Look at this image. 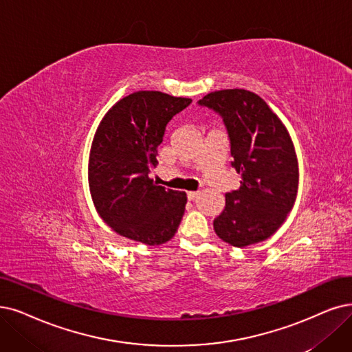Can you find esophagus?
Returning a JSON list of instances; mask_svg holds the SVG:
<instances>
[{"mask_svg":"<svg viewBox=\"0 0 352 352\" xmlns=\"http://www.w3.org/2000/svg\"><path fill=\"white\" fill-rule=\"evenodd\" d=\"M198 195H199V192H188V199L189 201H193V199H196V198H198Z\"/></svg>","mask_w":352,"mask_h":352,"instance_id":"obj_1","label":"esophagus"}]
</instances>
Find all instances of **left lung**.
<instances>
[{
	"mask_svg": "<svg viewBox=\"0 0 352 352\" xmlns=\"http://www.w3.org/2000/svg\"><path fill=\"white\" fill-rule=\"evenodd\" d=\"M199 105L223 118L231 166L243 179L240 189L225 195L214 230L238 248L264 241L282 227L296 201L299 166L290 134L263 98L247 89L210 92Z\"/></svg>",
	"mask_w": 352,
	"mask_h": 352,
	"instance_id": "left-lung-1",
	"label": "left lung"
}]
</instances>
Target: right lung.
I'll return each instance as SVG.
<instances>
[{
  "mask_svg": "<svg viewBox=\"0 0 352 352\" xmlns=\"http://www.w3.org/2000/svg\"><path fill=\"white\" fill-rule=\"evenodd\" d=\"M190 98L138 91L112 105L95 131L88 182L98 215L117 234L146 245L175 236L185 214V192L164 189L148 173L167 122Z\"/></svg>",
  "mask_w": 352,
  "mask_h": 352,
  "instance_id": "1",
  "label": "right lung"
}]
</instances>
